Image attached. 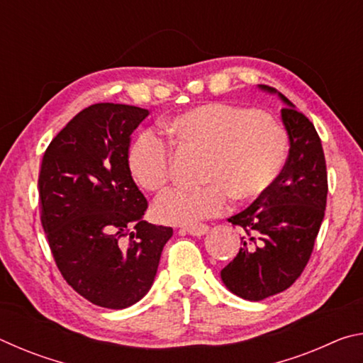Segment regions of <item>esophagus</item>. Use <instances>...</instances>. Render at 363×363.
<instances>
[{"instance_id":"obj_1","label":"esophagus","mask_w":363,"mask_h":363,"mask_svg":"<svg viewBox=\"0 0 363 363\" xmlns=\"http://www.w3.org/2000/svg\"><path fill=\"white\" fill-rule=\"evenodd\" d=\"M184 232H187L189 235H192V237H203V235H206L208 232H210V227H208V225L187 227V229H184Z\"/></svg>"}]
</instances>
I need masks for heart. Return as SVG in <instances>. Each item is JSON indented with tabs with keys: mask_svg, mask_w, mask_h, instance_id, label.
<instances>
[{
	"mask_svg": "<svg viewBox=\"0 0 363 363\" xmlns=\"http://www.w3.org/2000/svg\"><path fill=\"white\" fill-rule=\"evenodd\" d=\"M164 130L182 150L205 153L199 189H171L157 200L158 220L196 225L218 216L232 196L247 203L259 199L285 168L290 139L280 123L259 110L213 102L171 118ZM130 168L140 186L158 192L171 179L173 153L155 134L145 133L130 150Z\"/></svg>",
	"mask_w": 363,
	"mask_h": 363,
	"instance_id": "obj_1",
	"label": "heart"
}]
</instances>
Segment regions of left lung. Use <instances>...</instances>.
<instances>
[{"mask_svg":"<svg viewBox=\"0 0 363 363\" xmlns=\"http://www.w3.org/2000/svg\"><path fill=\"white\" fill-rule=\"evenodd\" d=\"M257 88L285 104L281 123L290 150L274 186L229 219L243 229L242 248L220 270V280L248 301L274 296L299 277L314 250L328 194L327 164L314 125L275 88Z\"/></svg>","mask_w":363,"mask_h":363,"instance_id":"1","label":"left lung"}]
</instances>
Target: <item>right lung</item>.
Segmentation results:
<instances>
[{
  "mask_svg": "<svg viewBox=\"0 0 363 363\" xmlns=\"http://www.w3.org/2000/svg\"><path fill=\"white\" fill-rule=\"evenodd\" d=\"M149 110L94 104L67 123L45 152L41 224L57 267L89 303L125 309L149 293L173 229L144 220L133 181L130 136Z\"/></svg>",
  "mask_w": 363,
  "mask_h": 363,
  "instance_id": "obj_1",
  "label": "right lung"
}]
</instances>
